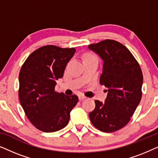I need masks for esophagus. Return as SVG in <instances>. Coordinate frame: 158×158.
I'll return each instance as SVG.
<instances>
[{"instance_id": "34e87169", "label": "esophagus", "mask_w": 158, "mask_h": 158, "mask_svg": "<svg viewBox=\"0 0 158 158\" xmlns=\"http://www.w3.org/2000/svg\"><path fill=\"white\" fill-rule=\"evenodd\" d=\"M78 98H79L80 101H83L84 99L86 98V97L83 96V95H80V96H78Z\"/></svg>"}]
</instances>
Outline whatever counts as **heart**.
Returning a JSON list of instances; mask_svg holds the SVG:
<instances>
[{"label":"heart","mask_w":158,"mask_h":158,"mask_svg":"<svg viewBox=\"0 0 158 158\" xmlns=\"http://www.w3.org/2000/svg\"><path fill=\"white\" fill-rule=\"evenodd\" d=\"M94 57V56H93V55H87L85 56V57Z\"/></svg>","instance_id":"heart-1"}]
</instances>
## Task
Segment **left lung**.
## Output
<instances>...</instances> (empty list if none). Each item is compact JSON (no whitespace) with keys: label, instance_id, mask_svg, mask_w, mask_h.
Wrapping results in <instances>:
<instances>
[{"label":"left lung","instance_id":"obj_1","mask_svg":"<svg viewBox=\"0 0 158 158\" xmlns=\"http://www.w3.org/2000/svg\"><path fill=\"white\" fill-rule=\"evenodd\" d=\"M88 48L103 60L100 83L107 88L105 102L96 100L90 112L93 125L103 132L122 129L130 121L142 98L143 75L130 51L114 40L92 44Z\"/></svg>","mask_w":158,"mask_h":158}]
</instances>
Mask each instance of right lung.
Instances as JSON below:
<instances>
[{
  "mask_svg": "<svg viewBox=\"0 0 158 158\" xmlns=\"http://www.w3.org/2000/svg\"><path fill=\"white\" fill-rule=\"evenodd\" d=\"M75 48L54 45L40 47L30 55L19 73V96L32 124L44 132H54L68 125L70 111L78 101L76 95L55 91Z\"/></svg>",
  "mask_w": 158,
  "mask_h": 158,
  "instance_id": "1",
  "label": "right lung"
}]
</instances>
